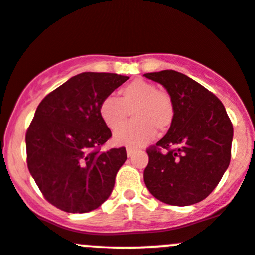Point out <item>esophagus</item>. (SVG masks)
I'll return each mask as SVG.
<instances>
[{
  "mask_svg": "<svg viewBox=\"0 0 255 255\" xmlns=\"http://www.w3.org/2000/svg\"><path fill=\"white\" fill-rule=\"evenodd\" d=\"M134 152H135V150H134V149L128 148V149H127V156H128V157L133 156V155H134Z\"/></svg>",
  "mask_w": 255,
  "mask_h": 255,
  "instance_id": "34e87169",
  "label": "esophagus"
}]
</instances>
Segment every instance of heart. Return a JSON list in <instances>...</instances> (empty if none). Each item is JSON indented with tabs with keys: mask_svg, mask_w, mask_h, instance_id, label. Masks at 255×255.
<instances>
[{
	"mask_svg": "<svg viewBox=\"0 0 255 255\" xmlns=\"http://www.w3.org/2000/svg\"><path fill=\"white\" fill-rule=\"evenodd\" d=\"M132 113L134 121L120 127ZM103 122L115 133L114 143L120 146L140 148L152 140L155 130L165 132L173 120V104L170 95L157 90L145 80H133L120 92L119 99L107 96L99 106Z\"/></svg>",
	"mask_w": 255,
	"mask_h": 255,
	"instance_id": "1",
	"label": "heart"
}]
</instances>
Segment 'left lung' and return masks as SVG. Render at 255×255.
Instances as JSON below:
<instances>
[{"mask_svg":"<svg viewBox=\"0 0 255 255\" xmlns=\"http://www.w3.org/2000/svg\"><path fill=\"white\" fill-rule=\"evenodd\" d=\"M144 77L161 84L173 104L170 129L146 151V188L170 205L202 202L218 186L231 160L234 127L225 106L213 93L179 72L167 69Z\"/></svg>","mask_w":255,"mask_h":255,"instance_id":"1","label":"left lung"}]
</instances>
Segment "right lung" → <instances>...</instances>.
Here are the masks:
<instances>
[{"mask_svg": "<svg viewBox=\"0 0 255 255\" xmlns=\"http://www.w3.org/2000/svg\"><path fill=\"white\" fill-rule=\"evenodd\" d=\"M129 77L83 72L42 99L25 135L26 162L45 199L67 213L98 209L127 160L125 148L100 151L111 130L101 101Z\"/></svg>", "mask_w": 255, "mask_h": 255, "instance_id": "obj_1", "label": "right lung"}]
</instances>
